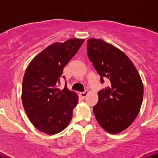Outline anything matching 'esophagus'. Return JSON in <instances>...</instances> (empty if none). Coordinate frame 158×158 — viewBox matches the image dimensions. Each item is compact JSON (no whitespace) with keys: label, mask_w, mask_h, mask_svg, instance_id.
<instances>
[{"label":"esophagus","mask_w":158,"mask_h":158,"mask_svg":"<svg viewBox=\"0 0 158 158\" xmlns=\"http://www.w3.org/2000/svg\"><path fill=\"white\" fill-rule=\"evenodd\" d=\"M88 94V90H85L84 92H81L80 93V96L81 97V98H83V99H85V97H87V95Z\"/></svg>","instance_id":"esophagus-1"}]
</instances>
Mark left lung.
Wrapping results in <instances>:
<instances>
[{
    "label": "left lung",
    "mask_w": 158,
    "mask_h": 158,
    "mask_svg": "<svg viewBox=\"0 0 158 158\" xmlns=\"http://www.w3.org/2000/svg\"><path fill=\"white\" fill-rule=\"evenodd\" d=\"M89 60L108 86L98 92L93 110L98 123L110 134L126 129L138 115L143 102V85L138 71L128 57L103 40L88 39Z\"/></svg>",
    "instance_id": "left-lung-1"
}]
</instances>
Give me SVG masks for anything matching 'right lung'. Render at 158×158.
Returning <instances> with one entry per match:
<instances>
[{"instance_id":"1","label":"right lung","mask_w":158,"mask_h":158,"mask_svg":"<svg viewBox=\"0 0 158 158\" xmlns=\"http://www.w3.org/2000/svg\"><path fill=\"white\" fill-rule=\"evenodd\" d=\"M84 39L54 43L31 61L23 79L22 102L29 119L39 131L52 135L63 131L71 121L78 102L76 93L60 89L63 69L75 56Z\"/></svg>"}]
</instances>
